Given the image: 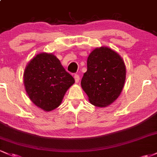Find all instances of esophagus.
Listing matches in <instances>:
<instances>
[{"instance_id":"1","label":"esophagus","mask_w":157,"mask_h":157,"mask_svg":"<svg viewBox=\"0 0 157 157\" xmlns=\"http://www.w3.org/2000/svg\"><path fill=\"white\" fill-rule=\"evenodd\" d=\"M74 78H75L76 83H78L79 81H80V76L78 75H75V76H74Z\"/></svg>"}]
</instances>
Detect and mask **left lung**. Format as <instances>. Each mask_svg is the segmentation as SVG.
Here are the masks:
<instances>
[{"mask_svg": "<svg viewBox=\"0 0 157 157\" xmlns=\"http://www.w3.org/2000/svg\"><path fill=\"white\" fill-rule=\"evenodd\" d=\"M125 80L126 66L121 56L109 48H96L89 55L81 86L91 104L106 107L119 97Z\"/></svg>", "mask_w": 157, "mask_h": 157, "instance_id": "obj_1", "label": "left lung"}]
</instances>
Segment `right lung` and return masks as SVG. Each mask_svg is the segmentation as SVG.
<instances>
[{"mask_svg": "<svg viewBox=\"0 0 157 157\" xmlns=\"http://www.w3.org/2000/svg\"><path fill=\"white\" fill-rule=\"evenodd\" d=\"M24 85L30 101L45 112L61 104L67 90L75 83L53 53H40L27 63L24 72Z\"/></svg>", "mask_w": 157, "mask_h": 157, "instance_id": "add662e5", "label": "right lung"}]
</instances>
